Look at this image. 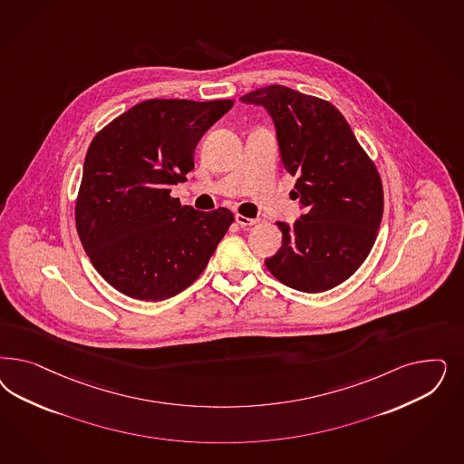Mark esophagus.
I'll return each mask as SVG.
<instances>
[{
  "label": "esophagus",
  "instance_id": "obj_1",
  "mask_svg": "<svg viewBox=\"0 0 464 464\" xmlns=\"http://www.w3.org/2000/svg\"><path fill=\"white\" fill-rule=\"evenodd\" d=\"M236 222H237L240 227H251V225L257 224L256 218H247V217H244V215H240V213L236 215Z\"/></svg>",
  "mask_w": 464,
  "mask_h": 464
}]
</instances>
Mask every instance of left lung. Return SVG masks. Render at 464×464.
Wrapping results in <instances>:
<instances>
[{
	"mask_svg": "<svg viewBox=\"0 0 464 464\" xmlns=\"http://www.w3.org/2000/svg\"><path fill=\"white\" fill-rule=\"evenodd\" d=\"M242 102L268 109L304 215L284 234L269 273L286 286L317 294L348 280L374 246L384 211L382 182L343 114L314 95L284 85L256 89Z\"/></svg>",
	"mask_w": 464,
	"mask_h": 464,
	"instance_id": "obj_1",
	"label": "left lung"
}]
</instances>
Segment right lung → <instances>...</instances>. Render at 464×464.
I'll use <instances>...</instances> for the list:
<instances>
[{"label":"right lung","instance_id":"1","mask_svg":"<svg viewBox=\"0 0 464 464\" xmlns=\"http://www.w3.org/2000/svg\"><path fill=\"white\" fill-rule=\"evenodd\" d=\"M232 105L150 99L93 136L76 196V230L93 268L121 294L169 299L207 268L234 213L180 205L170 188L195 169L198 141Z\"/></svg>","mask_w":464,"mask_h":464}]
</instances>
